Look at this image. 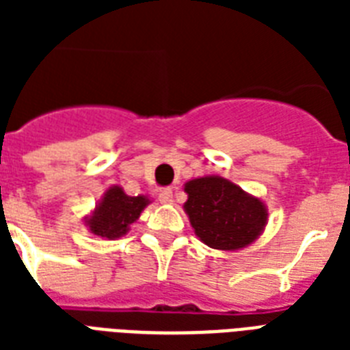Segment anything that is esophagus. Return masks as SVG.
<instances>
[{"mask_svg":"<svg viewBox=\"0 0 350 350\" xmlns=\"http://www.w3.org/2000/svg\"><path fill=\"white\" fill-rule=\"evenodd\" d=\"M159 202L165 203V205H170V203H174V194L170 189H165V191L159 192Z\"/></svg>","mask_w":350,"mask_h":350,"instance_id":"34e87169","label":"esophagus"}]
</instances>
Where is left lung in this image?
Masks as SVG:
<instances>
[{
  "label": "left lung",
  "instance_id": "1",
  "mask_svg": "<svg viewBox=\"0 0 350 350\" xmlns=\"http://www.w3.org/2000/svg\"><path fill=\"white\" fill-rule=\"evenodd\" d=\"M194 234L218 250H241L260 238L269 224V208L261 198L249 194L221 176H202L183 185Z\"/></svg>",
  "mask_w": 350,
  "mask_h": 350
}]
</instances>
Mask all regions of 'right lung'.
I'll use <instances>...</instances> for the list:
<instances>
[{"mask_svg": "<svg viewBox=\"0 0 350 350\" xmlns=\"http://www.w3.org/2000/svg\"><path fill=\"white\" fill-rule=\"evenodd\" d=\"M152 200L147 194L129 196L121 185H111L83 218L85 227L101 239L123 238Z\"/></svg>", "mask_w": 350, "mask_h": 350, "instance_id": "add662e5", "label": "right lung"}]
</instances>
